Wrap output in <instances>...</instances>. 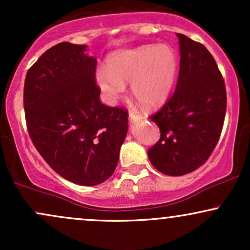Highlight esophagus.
Listing matches in <instances>:
<instances>
[{
  "label": "esophagus",
  "mask_w": 250,
  "mask_h": 250,
  "mask_svg": "<svg viewBox=\"0 0 250 250\" xmlns=\"http://www.w3.org/2000/svg\"><path fill=\"white\" fill-rule=\"evenodd\" d=\"M129 120H130V121H133V122L139 121V120H140V114L137 113V111L130 110V111H129Z\"/></svg>",
  "instance_id": "34e87169"
}]
</instances>
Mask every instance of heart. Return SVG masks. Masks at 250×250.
Here are the masks:
<instances>
[{"label": "heart", "instance_id": "1", "mask_svg": "<svg viewBox=\"0 0 250 250\" xmlns=\"http://www.w3.org/2000/svg\"><path fill=\"white\" fill-rule=\"evenodd\" d=\"M176 71L177 57L173 48L145 44L113 54L107 70L99 69L95 77L108 102H116L130 82L131 95L143 107L156 108L167 101Z\"/></svg>", "mask_w": 250, "mask_h": 250}]
</instances>
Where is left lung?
<instances>
[{
    "mask_svg": "<svg viewBox=\"0 0 250 250\" xmlns=\"http://www.w3.org/2000/svg\"><path fill=\"white\" fill-rule=\"evenodd\" d=\"M180 70L176 88L160 110L150 115L160 140L148 149L151 165L161 173L181 176L200 168L216 147L225 122V80L202 43L176 34Z\"/></svg>",
    "mask_w": 250,
    "mask_h": 250,
    "instance_id": "8db88e82",
    "label": "left lung"
}]
</instances>
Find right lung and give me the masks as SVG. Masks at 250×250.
Wrapping results in <instances>:
<instances>
[{
	"mask_svg": "<svg viewBox=\"0 0 250 250\" xmlns=\"http://www.w3.org/2000/svg\"><path fill=\"white\" fill-rule=\"evenodd\" d=\"M85 45L62 42L28 70L25 122L44 161L65 180L96 186L111 176L128 130V110L102 104L96 59Z\"/></svg>",
	"mask_w": 250,
	"mask_h": 250,
	"instance_id": "1",
	"label": "right lung"
}]
</instances>
